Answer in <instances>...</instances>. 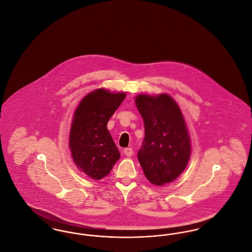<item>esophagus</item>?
I'll use <instances>...</instances> for the list:
<instances>
[{"mask_svg": "<svg viewBox=\"0 0 252 252\" xmlns=\"http://www.w3.org/2000/svg\"><path fill=\"white\" fill-rule=\"evenodd\" d=\"M124 154L126 156L131 157L133 155V150H132L131 147H127V148H125L124 149Z\"/></svg>", "mask_w": 252, "mask_h": 252, "instance_id": "obj_1", "label": "esophagus"}]
</instances>
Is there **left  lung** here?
Listing matches in <instances>:
<instances>
[{
  "instance_id": "1",
  "label": "left lung",
  "mask_w": 252,
  "mask_h": 252,
  "mask_svg": "<svg viewBox=\"0 0 252 252\" xmlns=\"http://www.w3.org/2000/svg\"><path fill=\"white\" fill-rule=\"evenodd\" d=\"M135 103L144 124L138 159L146 179L158 186L176 180L191 156L190 137L177 102L168 94H140Z\"/></svg>"
}]
</instances>
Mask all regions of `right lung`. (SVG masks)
<instances>
[{"mask_svg": "<svg viewBox=\"0 0 252 252\" xmlns=\"http://www.w3.org/2000/svg\"><path fill=\"white\" fill-rule=\"evenodd\" d=\"M126 95L98 89L85 96L74 111L69 146L74 163L91 179L105 178L120 158L107 125Z\"/></svg>", "mask_w": 252, "mask_h": 252, "instance_id": "add662e5", "label": "right lung"}]
</instances>
